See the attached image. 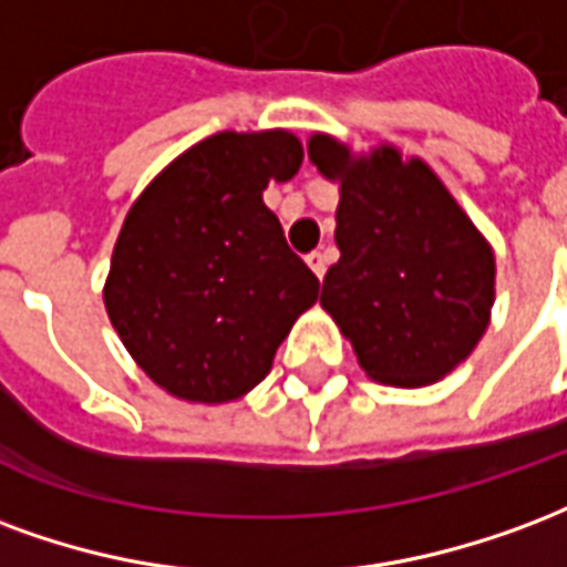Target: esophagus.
<instances>
[{"label": "esophagus", "mask_w": 567, "mask_h": 567, "mask_svg": "<svg viewBox=\"0 0 567 567\" xmlns=\"http://www.w3.org/2000/svg\"><path fill=\"white\" fill-rule=\"evenodd\" d=\"M308 266H311V271L317 275V278H323L329 259H326L323 250H313V254H308Z\"/></svg>", "instance_id": "obj_1"}]
</instances>
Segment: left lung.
<instances>
[{
	"label": "left lung",
	"mask_w": 567,
	"mask_h": 567,
	"mask_svg": "<svg viewBox=\"0 0 567 567\" xmlns=\"http://www.w3.org/2000/svg\"><path fill=\"white\" fill-rule=\"evenodd\" d=\"M308 159L341 196L323 311L371 380L420 390L447 378L489 329L493 244L429 163L395 144L353 153L313 132Z\"/></svg>",
	"instance_id": "obj_1"
}]
</instances>
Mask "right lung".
Returning <instances> with one entry per match:
<instances>
[{
  "label": "right lung",
  "mask_w": 567,
  "mask_h": 567,
  "mask_svg": "<svg viewBox=\"0 0 567 567\" xmlns=\"http://www.w3.org/2000/svg\"><path fill=\"white\" fill-rule=\"evenodd\" d=\"M301 156L289 130L217 132L132 202L102 299L130 357L168 395L198 404L247 395L320 296L262 202Z\"/></svg>",
  "instance_id": "right-lung-1"
}]
</instances>
